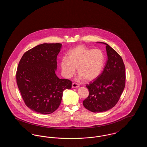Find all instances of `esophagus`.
<instances>
[{
  "label": "esophagus",
  "mask_w": 147,
  "mask_h": 147,
  "mask_svg": "<svg viewBox=\"0 0 147 147\" xmlns=\"http://www.w3.org/2000/svg\"><path fill=\"white\" fill-rule=\"evenodd\" d=\"M79 86H80L79 84H77L76 83H73V84H72V87L74 88H78V87H79Z\"/></svg>",
  "instance_id": "obj_1"
}]
</instances>
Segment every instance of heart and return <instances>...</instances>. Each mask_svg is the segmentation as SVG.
Returning a JSON list of instances; mask_svg holds the SVG:
<instances>
[{
	"instance_id": "heart-1",
	"label": "heart",
	"mask_w": 147,
	"mask_h": 147,
	"mask_svg": "<svg viewBox=\"0 0 147 147\" xmlns=\"http://www.w3.org/2000/svg\"><path fill=\"white\" fill-rule=\"evenodd\" d=\"M105 63V54L101 49H92L79 45L70 49L67 53V58L63 57L60 64L65 78L72 77L77 68L80 79L91 81L101 74Z\"/></svg>"
}]
</instances>
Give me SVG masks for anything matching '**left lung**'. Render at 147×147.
<instances>
[{
  "label": "left lung",
  "instance_id": "1",
  "mask_svg": "<svg viewBox=\"0 0 147 147\" xmlns=\"http://www.w3.org/2000/svg\"><path fill=\"white\" fill-rule=\"evenodd\" d=\"M106 49L107 60L102 73L86 86L88 97L83 102L84 107L93 112H105L119 101L125 87V66L119 53L108 44Z\"/></svg>",
  "mask_w": 147,
  "mask_h": 147
}]
</instances>
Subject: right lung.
Wrapping results in <instances>:
<instances>
[{"mask_svg": "<svg viewBox=\"0 0 147 147\" xmlns=\"http://www.w3.org/2000/svg\"><path fill=\"white\" fill-rule=\"evenodd\" d=\"M62 44L43 43L26 52L18 64L16 83L25 105L42 114L55 111L63 92L70 89V80L56 76L57 57Z\"/></svg>", "mask_w": 147, "mask_h": 147, "instance_id": "add662e5", "label": "right lung"}]
</instances>
